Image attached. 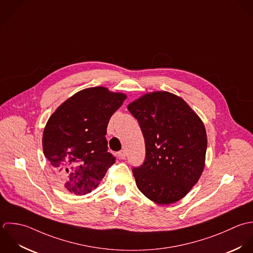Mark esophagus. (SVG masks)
Segmentation results:
<instances>
[{
  "label": "esophagus",
  "mask_w": 253,
  "mask_h": 253,
  "mask_svg": "<svg viewBox=\"0 0 253 253\" xmlns=\"http://www.w3.org/2000/svg\"><path fill=\"white\" fill-rule=\"evenodd\" d=\"M119 157H120L121 159H125V158H126V150H121V151L119 152Z\"/></svg>",
  "instance_id": "obj_1"
}]
</instances>
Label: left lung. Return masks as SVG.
<instances>
[{
    "label": "left lung",
    "instance_id": "1",
    "mask_svg": "<svg viewBox=\"0 0 253 253\" xmlns=\"http://www.w3.org/2000/svg\"><path fill=\"white\" fill-rule=\"evenodd\" d=\"M145 142V159L132 172L139 190L158 204L181 199L199 179L207 137L203 123L179 97L145 94L127 107Z\"/></svg>",
    "mask_w": 253,
    "mask_h": 253
}]
</instances>
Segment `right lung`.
<instances>
[{
    "instance_id": "add662e5",
    "label": "right lung",
    "mask_w": 253,
    "mask_h": 253,
    "mask_svg": "<svg viewBox=\"0 0 253 253\" xmlns=\"http://www.w3.org/2000/svg\"><path fill=\"white\" fill-rule=\"evenodd\" d=\"M125 99V94L104 87L88 88L64 102L48 120L44 155L70 192H90L116 162L105 135L112 115Z\"/></svg>"
}]
</instances>
